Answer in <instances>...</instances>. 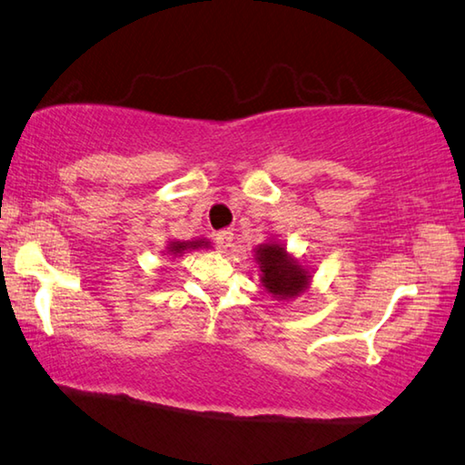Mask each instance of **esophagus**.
Segmentation results:
<instances>
[{"label": "esophagus", "mask_w": 465, "mask_h": 465, "mask_svg": "<svg viewBox=\"0 0 465 465\" xmlns=\"http://www.w3.org/2000/svg\"><path fill=\"white\" fill-rule=\"evenodd\" d=\"M232 232L231 231H220V232H216V237H214V241H216V247L223 251V253H226L228 249L232 247Z\"/></svg>", "instance_id": "34e87169"}]
</instances>
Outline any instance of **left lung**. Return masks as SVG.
I'll return each instance as SVG.
<instances>
[{
  "label": "left lung",
  "mask_w": 465,
  "mask_h": 465,
  "mask_svg": "<svg viewBox=\"0 0 465 465\" xmlns=\"http://www.w3.org/2000/svg\"><path fill=\"white\" fill-rule=\"evenodd\" d=\"M253 251V259L262 272L259 282L267 294H272L278 302H290L311 288L314 272H311L308 265H302L278 239L265 241Z\"/></svg>",
  "instance_id": "left-lung-1"
}]
</instances>
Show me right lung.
I'll use <instances>...</instances> for the list:
<instances>
[{"label":"right lung","instance_id":"add662e5","mask_svg":"<svg viewBox=\"0 0 465 465\" xmlns=\"http://www.w3.org/2000/svg\"><path fill=\"white\" fill-rule=\"evenodd\" d=\"M198 249H212V242L208 239H192V241H169V245L165 247V255L167 257H182L183 253H190V251H198Z\"/></svg>","mask_w":465,"mask_h":465}]
</instances>
